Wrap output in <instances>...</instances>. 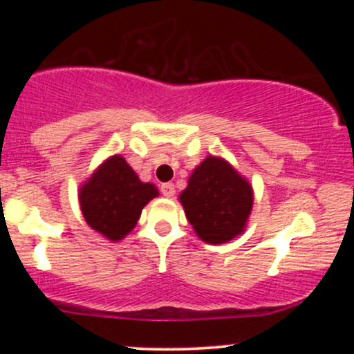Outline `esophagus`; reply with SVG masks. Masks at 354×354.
<instances>
[{"label": "esophagus", "instance_id": "34e87169", "mask_svg": "<svg viewBox=\"0 0 354 354\" xmlns=\"http://www.w3.org/2000/svg\"><path fill=\"white\" fill-rule=\"evenodd\" d=\"M161 193H163V196H166V198H171L174 194L173 183H163V185H161Z\"/></svg>", "mask_w": 354, "mask_h": 354}]
</instances>
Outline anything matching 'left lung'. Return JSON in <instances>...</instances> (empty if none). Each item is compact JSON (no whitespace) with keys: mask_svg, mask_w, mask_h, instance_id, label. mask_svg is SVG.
<instances>
[{"mask_svg":"<svg viewBox=\"0 0 354 354\" xmlns=\"http://www.w3.org/2000/svg\"><path fill=\"white\" fill-rule=\"evenodd\" d=\"M180 201L194 233L209 245H223L245 231L253 188L228 161L208 156L191 173Z\"/></svg>","mask_w":354,"mask_h":354,"instance_id":"1","label":"left lung"}]
</instances>
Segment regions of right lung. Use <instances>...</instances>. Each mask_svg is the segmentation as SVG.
<instances>
[{"instance_id": "1", "label": "right lung", "mask_w": 354, "mask_h": 354, "mask_svg": "<svg viewBox=\"0 0 354 354\" xmlns=\"http://www.w3.org/2000/svg\"><path fill=\"white\" fill-rule=\"evenodd\" d=\"M156 186L143 183L121 154L108 158L80 188V206L93 230L120 241L136 226L141 211L158 196Z\"/></svg>"}]
</instances>
